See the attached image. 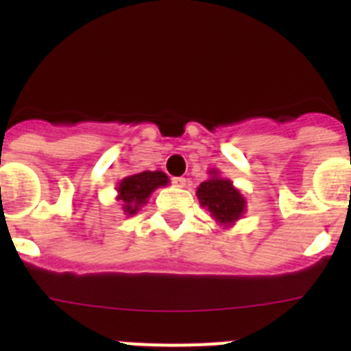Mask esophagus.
<instances>
[{
    "mask_svg": "<svg viewBox=\"0 0 351 351\" xmlns=\"http://www.w3.org/2000/svg\"><path fill=\"white\" fill-rule=\"evenodd\" d=\"M172 182H173V186H178V188H184V186L188 184V179H186V178H172Z\"/></svg>",
    "mask_w": 351,
    "mask_h": 351,
    "instance_id": "34e87169",
    "label": "esophagus"
}]
</instances>
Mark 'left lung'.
<instances>
[{"mask_svg": "<svg viewBox=\"0 0 351 351\" xmlns=\"http://www.w3.org/2000/svg\"><path fill=\"white\" fill-rule=\"evenodd\" d=\"M197 197L200 200V206L207 207L214 218L225 225L234 223L244 213L243 195L235 190L228 179L213 176L209 181L198 186Z\"/></svg>", "mask_w": 351, "mask_h": 351, "instance_id": "8db88e82", "label": "left lung"}]
</instances>
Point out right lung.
<instances>
[{
    "label": "right lung",
    "mask_w": 351,
    "mask_h": 351,
    "mask_svg": "<svg viewBox=\"0 0 351 351\" xmlns=\"http://www.w3.org/2000/svg\"><path fill=\"white\" fill-rule=\"evenodd\" d=\"M167 182H169V178L160 170H156V172L147 170V172L135 173V176L123 179L119 182V188H117L119 200L125 202L123 209L126 210V214H135L147 202L149 195L160 186H165Z\"/></svg>",
    "instance_id": "add662e5"
}]
</instances>
